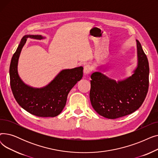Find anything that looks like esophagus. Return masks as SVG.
Returning <instances> with one entry per match:
<instances>
[{
	"instance_id": "1",
	"label": "esophagus",
	"mask_w": 158,
	"mask_h": 158,
	"mask_svg": "<svg viewBox=\"0 0 158 158\" xmlns=\"http://www.w3.org/2000/svg\"><path fill=\"white\" fill-rule=\"evenodd\" d=\"M91 72H92V68H91L90 65H89V64L85 65V67H84V73H85V75L89 74Z\"/></svg>"
}]
</instances>
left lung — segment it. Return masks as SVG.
I'll return each mask as SVG.
<instances>
[{"label":"left lung","mask_w":158,"mask_h":158,"mask_svg":"<svg viewBox=\"0 0 158 158\" xmlns=\"http://www.w3.org/2000/svg\"><path fill=\"white\" fill-rule=\"evenodd\" d=\"M138 66L132 76L116 81L100 72L91 76L89 98L95 111L102 117L115 119L131 114L143 104L148 89L149 66L138 40Z\"/></svg>","instance_id":"8db88e82"}]
</instances>
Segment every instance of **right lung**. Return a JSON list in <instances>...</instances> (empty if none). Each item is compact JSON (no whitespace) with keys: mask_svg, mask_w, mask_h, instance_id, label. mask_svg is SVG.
<instances>
[{"mask_svg":"<svg viewBox=\"0 0 158 158\" xmlns=\"http://www.w3.org/2000/svg\"><path fill=\"white\" fill-rule=\"evenodd\" d=\"M27 38L41 40V35H26L13 54L10 67V85L18 104L29 113L40 117H54L64 107L71 89L83 76V67L65 69L46 86L35 88L26 85L20 78L17 66L22 48Z\"/></svg>","mask_w":158,"mask_h":158,"instance_id":"1","label":"right lung"}]
</instances>
